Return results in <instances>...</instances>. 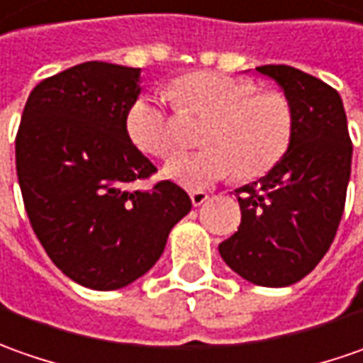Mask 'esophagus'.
I'll use <instances>...</instances> for the list:
<instances>
[{
    "instance_id": "34e87169",
    "label": "esophagus",
    "mask_w": 363,
    "mask_h": 363,
    "mask_svg": "<svg viewBox=\"0 0 363 363\" xmlns=\"http://www.w3.org/2000/svg\"><path fill=\"white\" fill-rule=\"evenodd\" d=\"M191 201H193L194 206H201L208 199V193L206 191H191Z\"/></svg>"
}]
</instances>
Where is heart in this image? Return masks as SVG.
<instances>
[{"mask_svg":"<svg viewBox=\"0 0 363 363\" xmlns=\"http://www.w3.org/2000/svg\"><path fill=\"white\" fill-rule=\"evenodd\" d=\"M186 116L208 118L201 143L205 150L172 158L164 174L186 189H205L231 177L257 179L287 152L294 136V110L277 90L219 72H189L170 84ZM126 132L146 155L172 157L182 144L177 112L152 96H138L126 114Z\"/></svg>","mask_w":363,"mask_h":363,"instance_id":"heart-1","label":"heart"}]
</instances>
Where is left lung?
Returning a JSON list of instances; mask_svg holds the SVG:
<instances>
[{"label": "left lung", "mask_w": 363, "mask_h": 363, "mask_svg": "<svg viewBox=\"0 0 363 363\" xmlns=\"http://www.w3.org/2000/svg\"><path fill=\"white\" fill-rule=\"evenodd\" d=\"M257 72L283 88L294 136L265 177L235 191L241 225L219 253L247 281L285 287L313 271L333 243L352 172V138L344 102L325 82L283 64Z\"/></svg>", "instance_id": "obj_1"}]
</instances>
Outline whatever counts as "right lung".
<instances>
[{"mask_svg": "<svg viewBox=\"0 0 363 363\" xmlns=\"http://www.w3.org/2000/svg\"><path fill=\"white\" fill-rule=\"evenodd\" d=\"M138 82L140 68L106 62L64 69L33 88L16 136L35 237L64 275L100 291L143 277L193 206L170 181L130 189L157 172L126 132Z\"/></svg>", "mask_w": 363, "mask_h": 363, "instance_id": "right-lung-1", "label": "right lung"}]
</instances>
